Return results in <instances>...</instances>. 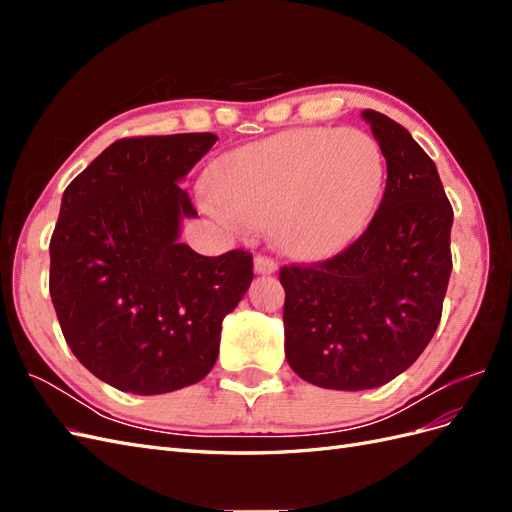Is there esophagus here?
<instances>
[{"mask_svg":"<svg viewBox=\"0 0 512 512\" xmlns=\"http://www.w3.org/2000/svg\"><path fill=\"white\" fill-rule=\"evenodd\" d=\"M254 271H256L258 275H271V273L277 271V265H275V262H273L271 258H267V256H256V258H254Z\"/></svg>","mask_w":512,"mask_h":512,"instance_id":"1","label":"esophagus"}]
</instances>
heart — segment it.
Listing matches in <instances>:
<instances>
[{"label": "heart", "instance_id": "obj_1", "mask_svg": "<svg viewBox=\"0 0 512 512\" xmlns=\"http://www.w3.org/2000/svg\"><path fill=\"white\" fill-rule=\"evenodd\" d=\"M384 181V153L367 132L290 130L224 156L209 177V209L237 230L275 224L288 254L324 260L361 235Z\"/></svg>", "mask_w": 512, "mask_h": 512}]
</instances>
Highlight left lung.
<instances>
[{"label": "left lung", "instance_id": "8db88e82", "mask_svg": "<svg viewBox=\"0 0 512 512\" xmlns=\"http://www.w3.org/2000/svg\"><path fill=\"white\" fill-rule=\"evenodd\" d=\"M386 160L382 203L337 256L282 267L284 352L305 380L367 391L397 378L436 333L451 277L453 207L438 168L386 115L361 113Z\"/></svg>", "mask_w": 512, "mask_h": 512}]
</instances>
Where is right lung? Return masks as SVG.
I'll return each mask as SVG.
<instances>
[{"instance_id": "1", "label": "right lung", "mask_w": 512, "mask_h": 512, "mask_svg": "<svg viewBox=\"0 0 512 512\" xmlns=\"http://www.w3.org/2000/svg\"><path fill=\"white\" fill-rule=\"evenodd\" d=\"M218 136H138L106 147L61 196L49 290L70 350L123 393L203 380L222 320L252 284V256H200L179 241L196 218L181 181Z\"/></svg>"}]
</instances>
